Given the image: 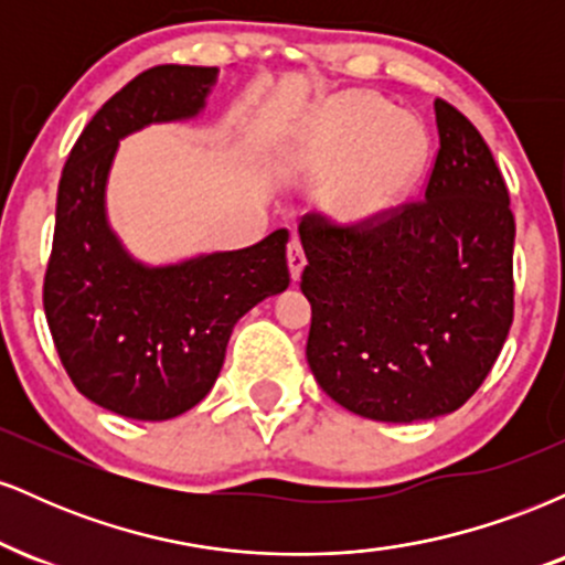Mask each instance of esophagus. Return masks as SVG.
I'll return each mask as SVG.
<instances>
[{
  "label": "esophagus",
  "instance_id": "34e87169",
  "mask_svg": "<svg viewBox=\"0 0 565 565\" xmlns=\"http://www.w3.org/2000/svg\"><path fill=\"white\" fill-rule=\"evenodd\" d=\"M287 260H289V274H291V281H297L305 268V249L300 244V238H291L289 242V249H287Z\"/></svg>",
  "mask_w": 565,
  "mask_h": 565
}]
</instances>
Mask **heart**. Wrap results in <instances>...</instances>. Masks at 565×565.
Listing matches in <instances>:
<instances>
[{"instance_id": "obj_1", "label": "heart", "mask_w": 565, "mask_h": 565, "mask_svg": "<svg viewBox=\"0 0 565 565\" xmlns=\"http://www.w3.org/2000/svg\"><path fill=\"white\" fill-rule=\"evenodd\" d=\"M430 135L412 114L395 111L369 93H345L323 108L310 138V167L337 172L323 191V210L345 228L385 223L423 178Z\"/></svg>"}]
</instances>
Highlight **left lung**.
I'll use <instances>...</instances> for the list:
<instances>
[{
    "label": "left lung",
    "instance_id": "obj_1",
    "mask_svg": "<svg viewBox=\"0 0 565 565\" xmlns=\"http://www.w3.org/2000/svg\"><path fill=\"white\" fill-rule=\"evenodd\" d=\"M433 108L440 148L425 199L372 228L300 223L310 372L329 398L377 423L457 412L512 323L508 185L481 132L446 100Z\"/></svg>",
    "mask_w": 565,
    "mask_h": 565
}]
</instances>
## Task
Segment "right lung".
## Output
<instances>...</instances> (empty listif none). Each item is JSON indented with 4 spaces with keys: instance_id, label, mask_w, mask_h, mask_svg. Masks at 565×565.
I'll list each match as a JSON object with an SVG mask.
<instances>
[{
    "instance_id": "obj_1",
    "label": "right lung",
    "mask_w": 565,
    "mask_h": 565,
    "mask_svg": "<svg viewBox=\"0 0 565 565\" xmlns=\"http://www.w3.org/2000/svg\"><path fill=\"white\" fill-rule=\"evenodd\" d=\"M215 82L210 66L142 71L84 127L57 185L44 276L57 355L84 398L142 423L196 406L215 385L236 321L289 287L287 228L246 249L148 265L108 223L119 140L148 125L196 119Z\"/></svg>"
}]
</instances>
